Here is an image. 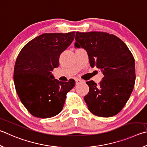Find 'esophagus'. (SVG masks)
I'll use <instances>...</instances> for the list:
<instances>
[{
    "label": "esophagus",
    "mask_w": 147,
    "mask_h": 147,
    "mask_svg": "<svg viewBox=\"0 0 147 147\" xmlns=\"http://www.w3.org/2000/svg\"><path fill=\"white\" fill-rule=\"evenodd\" d=\"M75 82H76V84H80V82H83V80H81V79L76 78V79L75 80Z\"/></svg>",
    "instance_id": "34e87169"
}]
</instances>
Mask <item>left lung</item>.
Returning a JSON list of instances; mask_svg holds the SVG:
<instances>
[{
	"instance_id": "8db88e82",
	"label": "left lung",
	"mask_w": 147,
	"mask_h": 147,
	"mask_svg": "<svg viewBox=\"0 0 147 147\" xmlns=\"http://www.w3.org/2000/svg\"><path fill=\"white\" fill-rule=\"evenodd\" d=\"M76 48H83L92 67L101 69L103 78L99 84L87 82L89 93L84 97L90 113L99 117L119 113L129 99L136 80L135 60L118 37L104 32H76Z\"/></svg>"
}]
</instances>
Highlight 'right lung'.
Returning <instances> with one entry per match:
<instances>
[{
    "label": "right lung",
    "instance_id": "add662e5",
    "mask_svg": "<svg viewBox=\"0 0 147 147\" xmlns=\"http://www.w3.org/2000/svg\"><path fill=\"white\" fill-rule=\"evenodd\" d=\"M75 32L44 33L26 44L16 60L13 80L21 102L32 115L51 118L62 111L74 80L61 82L51 74L59 66L61 53L74 38Z\"/></svg>",
    "mask_w": 147,
    "mask_h": 147
}]
</instances>
